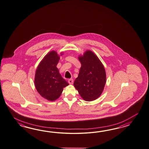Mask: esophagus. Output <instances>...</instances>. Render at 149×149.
<instances>
[{
  "label": "esophagus",
  "instance_id": "esophagus-1",
  "mask_svg": "<svg viewBox=\"0 0 149 149\" xmlns=\"http://www.w3.org/2000/svg\"><path fill=\"white\" fill-rule=\"evenodd\" d=\"M68 83H69V84H73V82H74V81H73V79H68Z\"/></svg>",
  "mask_w": 149,
  "mask_h": 149
}]
</instances>
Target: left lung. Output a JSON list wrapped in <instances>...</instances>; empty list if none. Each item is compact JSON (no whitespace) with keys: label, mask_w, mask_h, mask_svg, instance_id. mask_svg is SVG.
<instances>
[{"label":"left lung","mask_w":149,"mask_h":149,"mask_svg":"<svg viewBox=\"0 0 149 149\" xmlns=\"http://www.w3.org/2000/svg\"><path fill=\"white\" fill-rule=\"evenodd\" d=\"M79 59L81 63L78 77L74 83L81 97L86 101L97 99L102 93L106 83V72L96 54L87 50Z\"/></svg>","instance_id":"1"}]
</instances>
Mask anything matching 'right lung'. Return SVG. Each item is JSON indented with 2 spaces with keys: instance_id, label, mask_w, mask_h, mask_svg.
<instances>
[{
  "instance_id": "1",
  "label": "right lung",
  "mask_w": 149,
  "mask_h": 149,
  "mask_svg": "<svg viewBox=\"0 0 149 149\" xmlns=\"http://www.w3.org/2000/svg\"><path fill=\"white\" fill-rule=\"evenodd\" d=\"M59 59L58 53L52 51L44 56L36 70L35 85L37 91L40 96L50 101L58 99L63 88L69 85L56 67Z\"/></svg>"
}]
</instances>
